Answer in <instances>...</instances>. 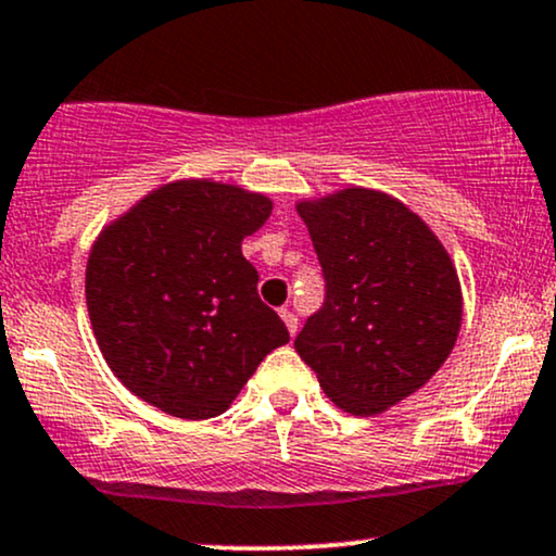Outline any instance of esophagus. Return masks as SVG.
I'll return each mask as SVG.
<instances>
[{
    "mask_svg": "<svg viewBox=\"0 0 556 556\" xmlns=\"http://www.w3.org/2000/svg\"><path fill=\"white\" fill-rule=\"evenodd\" d=\"M279 316H282V321H285L287 331H290V334L295 337V334H298V316L292 314L290 308H282V311H279Z\"/></svg>",
    "mask_w": 556,
    "mask_h": 556,
    "instance_id": "1",
    "label": "esophagus"
}]
</instances>
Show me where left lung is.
Segmentation results:
<instances>
[{"label": "left lung", "instance_id": "obj_1", "mask_svg": "<svg viewBox=\"0 0 556 556\" xmlns=\"http://www.w3.org/2000/svg\"><path fill=\"white\" fill-rule=\"evenodd\" d=\"M327 279L321 311L295 337L327 397L376 416L442 368L463 324L450 253L397 198L371 188L298 201Z\"/></svg>", "mask_w": 556, "mask_h": 556}]
</instances>
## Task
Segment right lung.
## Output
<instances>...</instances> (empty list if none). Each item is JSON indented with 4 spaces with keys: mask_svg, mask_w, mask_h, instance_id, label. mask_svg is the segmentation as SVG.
Returning a JSON list of instances; mask_svg holds the SVG:
<instances>
[{
    "mask_svg": "<svg viewBox=\"0 0 556 556\" xmlns=\"http://www.w3.org/2000/svg\"><path fill=\"white\" fill-rule=\"evenodd\" d=\"M269 216L264 193L175 180L101 229L86 266L88 316L101 355L136 397L175 418H214L290 342L242 256V238Z\"/></svg>",
    "mask_w": 556,
    "mask_h": 556,
    "instance_id": "right-lung-1",
    "label": "right lung"
}]
</instances>
